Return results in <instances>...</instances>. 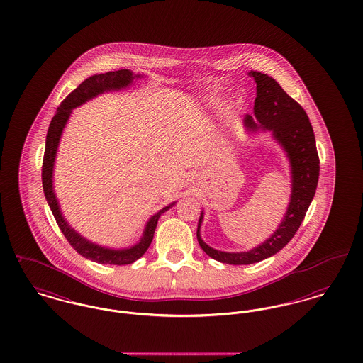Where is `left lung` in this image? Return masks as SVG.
Wrapping results in <instances>:
<instances>
[{
  "label": "left lung",
  "mask_w": 363,
  "mask_h": 363,
  "mask_svg": "<svg viewBox=\"0 0 363 363\" xmlns=\"http://www.w3.org/2000/svg\"><path fill=\"white\" fill-rule=\"evenodd\" d=\"M248 75L255 81L256 99L254 115L244 116V128L248 133L270 131L273 140L285 152L291 171V199L273 235L250 251L226 252L206 244L200 235L204 218V211H201L197 241L207 255L228 264H252L281 251L298 232L314 199L320 177L315 137L306 111L285 93L274 78L257 71H251Z\"/></svg>",
  "instance_id": "8db88e82"
}]
</instances>
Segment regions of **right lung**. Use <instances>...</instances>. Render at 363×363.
<instances>
[{
  "label": "right lung",
  "instance_id": "1",
  "mask_svg": "<svg viewBox=\"0 0 363 363\" xmlns=\"http://www.w3.org/2000/svg\"><path fill=\"white\" fill-rule=\"evenodd\" d=\"M144 77H145L144 74H134L130 69H118L112 72L89 77L74 91H71L65 97V101L60 104V107L57 108V112L53 116L46 134L43 164V186L46 201L50 207V211L53 213L60 230L63 232L68 242L72 245V248L86 259L96 263H101V264H118V266L130 264L144 255L150 248L160 215L169 211L171 207L175 206L177 201H172L169 206L163 207L162 210H159L157 213L150 216L148 222L145 223L141 238L134 245L126 247V248L104 247L87 240L67 222L65 215L62 213L60 203L57 200L55 186H53L55 162H56L62 134L72 113V109L84 106L89 100H93L100 94L128 89L134 84V81H138Z\"/></svg>",
  "mask_w": 363,
  "mask_h": 363
}]
</instances>
